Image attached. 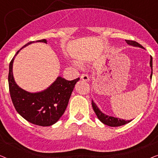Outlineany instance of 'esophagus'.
Segmentation results:
<instances>
[{
	"label": "esophagus",
	"instance_id": "esophagus-1",
	"mask_svg": "<svg viewBox=\"0 0 158 158\" xmlns=\"http://www.w3.org/2000/svg\"><path fill=\"white\" fill-rule=\"evenodd\" d=\"M81 79L83 81H89V77H88V75L86 74H82L81 75Z\"/></svg>",
	"mask_w": 158,
	"mask_h": 158
}]
</instances>
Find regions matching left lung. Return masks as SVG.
<instances>
[{
  "mask_svg": "<svg viewBox=\"0 0 158 158\" xmlns=\"http://www.w3.org/2000/svg\"><path fill=\"white\" fill-rule=\"evenodd\" d=\"M125 41H126L127 44L131 45V46L137 47H140V48L144 49L141 44H139V43H137V42H135V41H132V40H125ZM150 65L151 70H152V73H151V75H150V78L152 79V57H150ZM92 106H93V109H94V112L96 114L97 117L98 118V119L100 120L103 124L108 125V126L109 127H119L131 122V120L121 119L119 118H116V117H114V116H108L106 114H104L101 112V110L98 109V107L97 106L96 104L94 102V101L93 100H92Z\"/></svg>",
  "mask_w": 158,
  "mask_h": 158,
  "instance_id": "8db88e82",
  "label": "left lung"
}]
</instances>
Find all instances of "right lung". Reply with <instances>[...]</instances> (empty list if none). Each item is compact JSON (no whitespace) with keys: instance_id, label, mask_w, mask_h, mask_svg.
<instances>
[{"instance_id":"1","label":"right lung","mask_w":158,"mask_h":158,"mask_svg":"<svg viewBox=\"0 0 158 158\" xmlns=\"http://www.w3.org/2000/svg\"><path fill=\"white\" fill-rule=\"evenodd\" d=\"M33 42H34L27 43L22 48ZM36 42L47 43V40H37ZM20 50L17 52L15 56ZM15 56L9 64L8 85L10 98L16 111L33 124L48 127L55 124L65 111L75 85L80 78L67 81L59 76L49 87L42 91H26L14 81L13 63Z\"/></svg>"}]
</instances>
